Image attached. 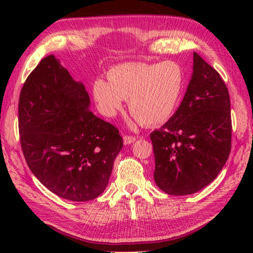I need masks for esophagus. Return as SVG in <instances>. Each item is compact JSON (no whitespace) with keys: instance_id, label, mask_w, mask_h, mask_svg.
Masks as SVG:
<instances>
[{"instance_id":"1","label":"esophagus","mask_w":253,"mask_h":253,"mask_svg":"<svg viewBox=\"0 0 253 253\" xmlns=\"http://www.w3.org/2000/svg\"><path fill=\"white\" fill-rule=\"evenodd\" d=\"M136 137H132V136H124V143L125 144H130L132 142L136 141Z\"/></svg>"}]
</instances>
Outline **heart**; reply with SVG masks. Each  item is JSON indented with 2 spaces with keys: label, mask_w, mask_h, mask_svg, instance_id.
<instances>
[{
  "label": "heart",
  "mask_w": 253,
  "mask_h": 253,
  "mask_svg": "<svg viewBox=\"0 0 253 253\" xmlns=\"http://www.w3.org/2000/svg\"><path fill=\"white\" fill-rule=\"evenodd\" d=\"M109 83L96 79L93 98L100 111L107 116L122 109L128 100L131 114L144 126H157L174 114L184 88V71L179 64L124 63L112 67Z\"/></svg>",
  "instance_id": "1"
}]
</instances>
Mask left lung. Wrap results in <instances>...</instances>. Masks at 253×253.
Here are the masks:
<instances>
[{"label": "left lung", "instance_id": "left-lung-1", "mask_svg": "<svg viewBox=\"0 0 253 253\" xmlns=\"http://www.w3.org/2000/svg\"><path fill=\"white\" fill-rule=\"evenodd\" d=\"M150 138L154 180L171 196L203 189L226 163L232 146L228 90L219 74L196 52L191 79L179 107Z\"/></svg>", "mask_w": 253, "mask_h": 253}]
</instances>
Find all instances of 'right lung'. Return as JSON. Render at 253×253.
Here are the masks:
<instances>
[{"label":"right lung","instance_id":"1","mask_svg":"<svg viewBox=\"0 0 253 253\" xmlns=\"http://www.w3.org/2000/svg\"><path fill=\"white\" fill-rule=\"evenodd\" d=\"M84 85L54 55L42 58L20 91L18 126L27 164L39 181L71 201L99 197L123 148L117 128L89 110Z\"/></svg>","mask_w":253,"mask_h":253}]
</instances>
